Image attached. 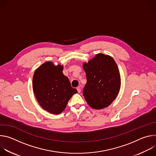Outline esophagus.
Wrapping results in <instances>:
<instances>
[{
  "mask_svg": "<svg viewBox=\"0 0 156 156\" xmlns=\"http://www.w3.org/2000/svg\"><path fill=\"white\" fill-rule=\"evenodd\" d=\"M76 90H77L78 92L79 93H81V88H80V87H77V89H76Z\"/></svg>",
  "mask_w": 156,
  "mask_h": 156,
  "instance_id": "1",
  "label": "esophagus"
}]
</instances>
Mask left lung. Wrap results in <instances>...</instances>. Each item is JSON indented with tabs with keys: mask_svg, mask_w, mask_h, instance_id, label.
<instances>
[{
	"mask_svg": "<svg viewBox=\"0 0 156 156\" xmlns=\"http://www.w3.org/2000/svg\"><path fill=\"white\" fill-rule=\"evenodd\" d=\"M87 82L83 96L90 107L102 109L117 98L121 80L117 63L112 57L98 54L87 63H83Z\"/></svg>",
	"mask_w": 156,
	"mask_h": 156,
	"instance_id": "obj_1",
	"label": "left lung"
}]
</instances>
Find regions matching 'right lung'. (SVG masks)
I'll return each mask as SVG.
<instances>
[{
	"instance_id": "add662e5",
	"label": "right lung",
	"mask_w": 156,
	"mask_h": 156,
	"mask_svg": "<svg viewBox=\"0 0 156 156\" xmlns=\"http://www.w3.org/2000/svg\"><path fill=\"white\" fill-rule=\"evenodd\" d=\"M63 65L46 62L35 70L33 77V89L37 102L52 114L62 113L72 96L78 93L63 75Z\"/></svg>"
}]
</instances>
